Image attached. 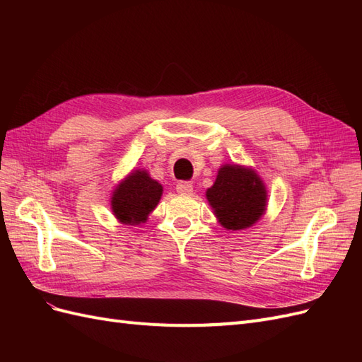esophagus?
Instances as JSON below:
<instances>
[{"label": "esophagus", "mask_w": 362, "mask_h": 362, "mask_svg": "<svg viewBox=\"0 0 362 362\" xmlns=\"http://www.w3.org/2000/svg\"><path fill=\"white\" fill-rule=\"evenodd\" d=\"M177 192L181 193V194H192L193 185H192V182H189V181H180V182L177 184Z\"/></svg>", "instance_id": "34e87169"}]
</instances>
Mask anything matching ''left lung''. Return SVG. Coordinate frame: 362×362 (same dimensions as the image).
<instances>
[{
  "instance_id": "left-lung-1",
  "label": "left lung",
  "mask_w": 362,
  "mask_h": 362,
  "mask_svg": "<svg viewBox=\"0 0 362 362\" xmlns=\"http://www.w3.org/2000/svg\"><path fill=\"white\" fill-rule=\"evenodd\" d=\"M218 223L231 231H240L257 223L266 211L267 192L255 173L238 164H225L206 190Z\"/></svg>"
}]
</instances>
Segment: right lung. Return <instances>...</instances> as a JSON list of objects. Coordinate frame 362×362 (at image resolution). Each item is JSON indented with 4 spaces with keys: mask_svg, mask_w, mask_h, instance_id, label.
<instances>
[{
    "mask_svg": "<svg viewBox=\"0 0 362 362\" xmlns=\"http://www.w3.org/2000/svg\"><path fill=\"white\" fill-rule=\"evenodd\" d=\"M163 194L161 184L144 169L131 172L117 184L112 196V211L124 225H140L158 205Z\"/></svg>",
    "mask_w": 362,
    "mask_h": 362,
    "instance_id": "right-lung-1",
    "label": "right lung"
}]
</instances>
